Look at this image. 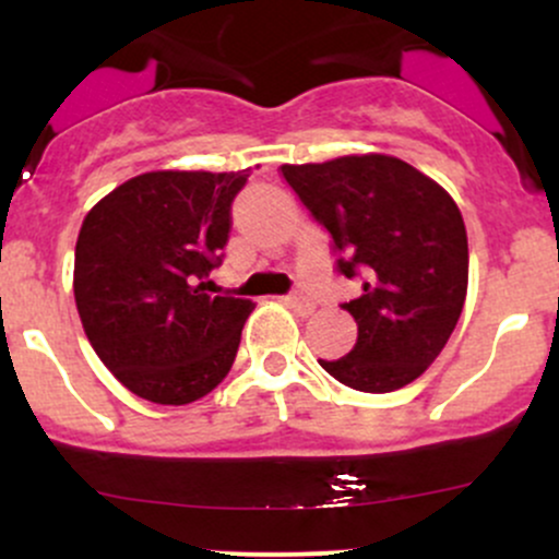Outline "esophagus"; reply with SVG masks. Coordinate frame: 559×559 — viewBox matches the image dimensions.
Listing matches in <instances>:
<instances>
[{
    "label": "esophagus",
    "instance_id": "esophagus-1",
    "mask_svg": "<svg viewBox=\"0 0 559 559\" xmlns=\"http://www.w3.org/2000/svg\"><path fill=\"white\" fill-rule=\"evenodd\" d=\"M288 305H292L294 310H297L299 316H305V318L316 312V301L301 297V294H294V297H288Z\"/></svg>",
    "mask_w": 559,
    "mask_h": 559
}]
</instances>
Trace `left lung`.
<instances>
[{
	"label": "left lung",
	"instance_id": "left-lung-1",
	"mask_svg": "<svg viewBox=\"0 0 559 559\" xmlns=\"http://www.w3.org/2000/svg\"><path fill=\"white\" fill-rule=\"evenodd\" d=\"M312 217L331 234L336 271L362 278L344 301L357 344L318 360L344 386L386 394L441 355L467 294V234L460 207L439 183L389 155L281 165Z\"/></svg>",
	"mask_w": 559,
	"mask_h": 559
}]
</instances>
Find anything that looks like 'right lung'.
I'll return each instance as SVG.
<instances>
[{"mask_svg": "<svg viewBox=\"0 0 559 559\" xmlns=\"http://www.w3.org/2000/svg\"><path fill=\"white\" fill-rule=\"evenodd\" d=\"M249 170H155L120 183L83 217L73 294L88 342L128 391L189 404L228 376L249 299L213 297L230 204Z\"/></svg>", "mask_w": 559, "mask_h": 559, "instance_id": "add662e5", "label": "right lung"}]
</instances>
